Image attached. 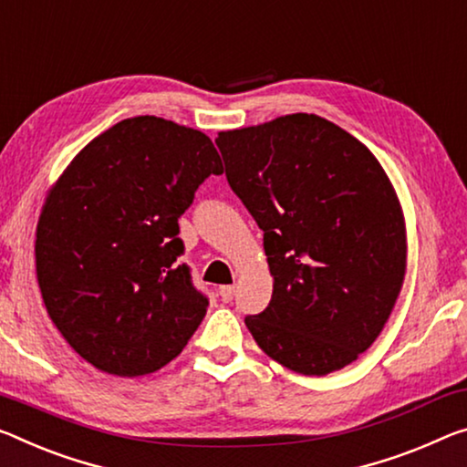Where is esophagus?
<instances>
[{
	"mask_svg": "<svg viewBox=\"0 0 467 467\" xmlns=\"http://www.w3.org/2000/svg\"><path fill=\"white\" fill-rule=\"evenodd\" d=\"M234 293H236V286H234V285H226V286H220V297H222V301H224V303H228V301H233V297H234Z\"/></svg>",
	"mask_w": 467,
	"mask_h": 467,
	"instance_id": "esophagus-1",
	"label": "esophagus"
}]
</instances>
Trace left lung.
Listing matches in <instances>:
<instances>
[{
    "label": "left lung",
    "instance_id": "obj_1",
    "mask_svg": "<svg viewBox=\"0 0 467 467\" xmlns=\"http://www.w3.org/2000/svg\"><path fill=\"white\" fill-rule=\"evenodd\" d=\"M226 181L257 226L274 278L255 343L295 372L324 376L364 353L405 276L393 184L364 143L316 114L220 132Z\"/></svg>",
    "mask_w": 467,
    "mask_h": 467
}]
</instances>
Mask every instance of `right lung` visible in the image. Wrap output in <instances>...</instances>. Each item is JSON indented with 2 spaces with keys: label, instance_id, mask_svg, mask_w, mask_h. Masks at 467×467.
I'll return each mask as SVG.
<instances>
[{
  "label": "right lung",
  "instance_id": "add662e5",
  "mask_svg": "<svg viewBox=\"0 0 467 467\" xmlns=\"http://www.w3.org/2000/svg\"><path fill=\"white\" fill-rule=\"evenodd\" d=\"M216 147L195 129L135 116L93 139L49 191L36 224V280L62 337L101 372L143 376L179 355L207 312L179 218Z\"/></svg>",
  "mask_w": 467,
  "mask_h": 467
}]
</instances>
